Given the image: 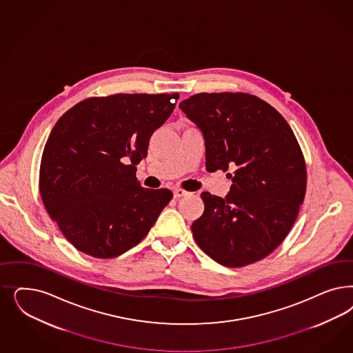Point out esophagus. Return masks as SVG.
I'll list each match as a JSON object with an SVG mask.
<instances>
[{
  "label": "esophagus",
  "instance_id": "34e87169",
  "mask_svg": "<svg viewBox=\"0 0 353 353\" xmlns=\"http://www.w3.org/2000/svg\"><path fill=\"white\" fill-rule=\"evenodd\" d=\"M187 194H188V192L184 191L182 188H175V190H174V197H175V199H179V197L187 196Z\"/></svg>",
  "mask_w": 353,
  "mask_h": 353
}]
</instances>
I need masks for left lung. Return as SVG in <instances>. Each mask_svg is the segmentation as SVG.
<instances>
[{"label":"left lung","instance_id":"8db88e82","mask_svg":"<svg viewBox=\"0 0 353 353\" xmlns=\"http://www.w3.org/2000/svg\"><path fill=\"white\" fill-rule=\"evenodd\" d=\"M179 108L203 131L206 170H232L225 199L201 194L197 245L228 268L260 261L285 239L305 197L307 165L294 131L250 93H197Z\"/></svg>","mask_w":353,"mask_h":353}]
</instances>
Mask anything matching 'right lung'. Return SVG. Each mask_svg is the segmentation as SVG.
I'll use <instances>...</instances> for the list:
<instances>
[{"instance_id":"right-lung-1","label":"right lung","mask_w":353,"mask_h":353,"mask_svg":"<svg viewBox=\"0 0 353 353\" xmlns=\"http://www.w3.org/2000/svg\"><path fill=\"white\" fill-rule=\"evenodd\" d=\"M179 93L90 97L57 121L43 152L39 188L48 214L77 250L114 259L147 236L170 203L140 185L137 165Z\"/></svg>"}]
</instances>
